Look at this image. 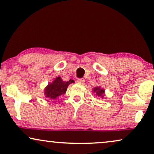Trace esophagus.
<instances>
[{
    "label": "esophagus",
    "instance_id": "1",
    "mask_svg": "<svg viewBox=\"0 0 154 154\" xmlns=\"http://www.w3.org/2000/svg\"><path fill=\"white\" fill-rule=\"evenodd\" d=\"M77 82L80 84H83L85 83V80L84 79H79L77 80Z\"/></svg>",
    "mask_w": 154,
    "mask_h": 154
}]
</instances>
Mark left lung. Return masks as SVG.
<instances>
[{
    "label": "left lung",
    "mask_w": 154,
    "mask_h": 154,
    "mask_svg": "<svg viewBox=\"0 0 154 154\" xmlns=\"http://www.w3.org/2000/svg\"><path fill=\"white\" fill-rule=\"evenodd\" d=\"M93 93H95L96 96L100 97V98H104L105 96V89L102 88L100 86L95 87L93 88Z\"/></svg>",
    "instance_id": "obj_1"
}]
</instances>
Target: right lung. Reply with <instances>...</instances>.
Segmentation results:
<instances>
[{
  "label": "right lung",
  "instance_id": "add662e5",
  "mask_svg": "<svg viewBox=\"0 0 154 154\" xmlns=\"http://www.w3.org/2000/svg\"><path fill=\"white\" fill-rule=\"evenodd\" d=\"M74 83L73 80L64 81L60 76H58L47 85L44 90L45 97L49 100H57L61 95L65 94L69 84Z\"/></svg>",
  "mask_w": 154,
  "mask_h": 154
}]
</instances>
